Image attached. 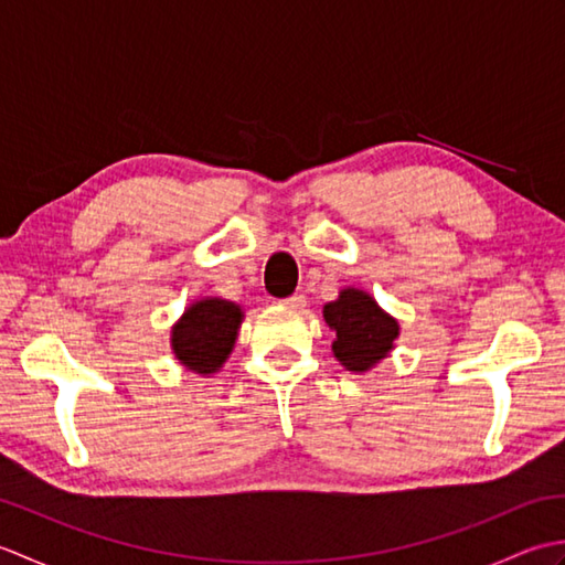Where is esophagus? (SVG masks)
Returning a JSON list of instances; mask_svg holds the SVG:
<instances>
[{
	"label": "esophagus",
	"mask_w": 565,
	"mask_h": 565,
	"mask_svg": "<svg viewBox=\"0 0 565 565\" xmlns=\"http://www.w3.org/2000/svg\"><path fill=\"white\" fill-rule=\"evenodd\" d=\"M281 306H286V308H303L306 306V296L303 294H294L289 298H284Z\"/></svg>",
	"instance_id": "obj_1"
}]
</instances>
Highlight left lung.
I'll return each mask as SVG.
<instances>
[{
	"label": "left lung",
	"instance_id": "left-lung-1",
	"mask_svg": "<svg viewBox=\"0 0 565 565\" xmlns=\"http://www.w3.org/2000/svg\"><path fill=\"white\" fill-rule=\"evenodd\" d=\"M322 318L334 330L332 354L354 374L374 369L398 340V320L383 310L374 296L362 289H342L338 301L326 303Z\"/></svg>",
	"mask_w": 565,
	"mask_h": 565
}]
</instances>
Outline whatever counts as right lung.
<instances>
[{
  "label": "right lung",
  "mask_w": 565,
  "mask_h": 565,
  "mask_svg": "<svg viewBox=\"0 0 565 565\" xmlns=\"http://www.w3.org/2000/svg\"><path fill=\"white\" fill-rule=\"evenodd\" d=\"M243 308L225 298H201L191 303L172 328V352L189 371L215 374L231 356Z\"/></svg>",
  "instance_id": "obj_1"
}]
</instances>
